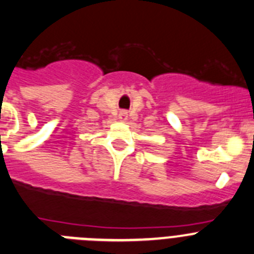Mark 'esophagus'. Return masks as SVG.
I'll list each match as a JSON object with an SVG mask.
<instances>
[{"label": "esophagus", "mask_w": 254, "mask_h": 254, "mask_svg": "<svg viewBox=\"0 0 254 254\" xmlns=\"http://www.w3.org/2000/svg\"><path fill=\"white\" fill-rule=\"evenodd\" d=\"M119 119H120L122 122H125V120H127V111H122V113L119 114Z\"/></svg>", "instance_id": "obj_1"}]
</instances>
